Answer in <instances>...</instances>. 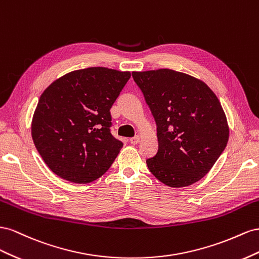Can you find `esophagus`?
Masks as SVG:
<instances>
[{"instance_id":"34e87169","label":"esophagus","mask_w":259,"mask_h":259,"mask_svg":"<svg viewBox=\"0 0 259 259\" xmlns=\"http://www.w3.org/2000/svg\"><path fill=\"white\" fill-rule=\"evenodd\" d=\"M130 143L131 144H138L139 142H140V137L139 136H136V137H134V138H130Z\"/></svg>"}]
</instances>
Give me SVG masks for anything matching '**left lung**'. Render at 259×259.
I'll return each mask as SVG.
<instances>
[{
	"mask_svg": "<svg viewBox=\"0 0 259 259\" xmlns=\"http://www.w3.org/2000/svg\"><path fill=\"white\" fill-rule=\"evenodd\" d=\"M157 127L158 151L147 167L168 187L201 180L225 151L229 127L216 94L203 81L171 69L132 72Z\"/></svg>",
	"mask_w": 259,
	"mask_h": 259,
	"instance_id": "8db88e82",
	"label": "left lung"
}]
</instances>
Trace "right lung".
I'll return each instance as SVG.
<instances>
[{
    "mask_svg": "<svg viewBox=\"0 0 259 259\" xmlns=\"http://www.w3.org/2000/svg\"><path fill=\"white\" fill-rule=\"evenodd\" d=\"M130 77L129 71L90 67L71 71L44 90L31 135L55 175L89 183L112 166L123 143L110 132L109 110Z\"/></svg>",
    "mask_w": 259,
    "mask_h": 259,
    "instance_id": "right-lung-1",
    "label": "right lung"
}]
</instances>
